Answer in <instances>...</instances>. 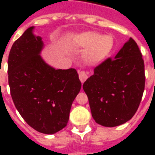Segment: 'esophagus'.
I'll return each instance as SVG.
<instances>
[{
	"label": "esophagus",
	"instance_id": "obj_1",
	"mask_svg": "<svg viewBox=\"0 0 155 155\" xmlns=\"http://www.w3.org/2000/svg\"><path fill=\"white\" fill-rule=\"evenodd\" d=\"M79 77H80V80H81V83H84V81H86L88 79V74L84 72V71H81V72H79Z\"/></svg>",
	"mask_w": 155,
	"mask_h": 155
}]
</instances>
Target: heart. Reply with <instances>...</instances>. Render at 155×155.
I'll list each match as a JSON object with an SVG mask.
<instances>
[{
	"mask_svg": "<svg viewBox=\"0 0 155 155\" xmlns=\"http://www.w3.org/2000/svg\"><path fill=\"white\" fill-rule=\"evenodd\" d=\"M75 41L82 47L88 48L84 60L88 64H95L106 60L114 49V40L110 35L89 31L76 36Z\"/></svg>",
	"mask_w": 155,
	"mask_h": 155,
	"instance_id": "heart-1",
	"label": "heart"
}]
</instances>
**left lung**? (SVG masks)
<instances>
[{
  "instance_id": "8db88e82",
  "label": "left lung",
  "mask_w": 155,
  "mask_h": 155,
  "mask_svg": "<svg viewBox=\"0 0 155 155\" xmlns=\"http://www.w3.org/2000/svg\"><path fill=\"white\" fill-rule=\"evenodd\" d=\"M145 84L144 63L138 45L130 38L114 59L94 68L83 84L95 122L114 127L136 113Z\"/></svg>"
}]
</instances>
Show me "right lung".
<instances>
[{
	"mask_svg": "<svg viewBox=\"0 0 155 155\" xmlns=\"http://www.w3.org/2000/svg\"><path fill=\"white\" fill-rule=\"evenodd\" d=\"M33 29L12 45L8 82L14 104L25 122L38 132L52 134L66 126L81 82L75 69L55 70L42 60L43 41Z\"/></svg>",
	"mask_w": 155,
	"mask_h": 155,
	"instance_id": "add662e5",
	"label": "right lung"
}]
</instances>
